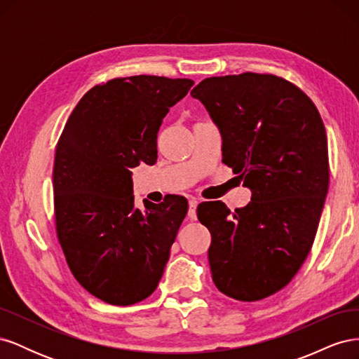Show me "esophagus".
<instances>
[{
	"instance_id": "1",
	"label": "esophagus",
	"mask_w": 359,
	"mask_h": 359,
	"mask_svg": "<svg viewBox=\"0 0 359 359\" xmlns=\"http://www.w3.org/2000/svg\"><path fill=\"white\" fill-rule=\"evenodd\" d=\"M198 203L199 201L196 198H191L189 201V219L190 220H196L198 215H196V208H198Z\"/></svg>"
}]
</instances>
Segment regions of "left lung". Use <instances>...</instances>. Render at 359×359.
I'll return each instance as SVG.
<instances>
[{"label": "left lung", "instance_id": "8db88e82", "mask_svg": "<svg viewBox=\"0 0 359 359\" xmlns=\"http://www.w3.org/2000/svg\"><path fill=\"white\" fill-rule=\"evenodd\" d=\"M191 97L220 130L223 163L252 190L235 212L220 201L198 208L212 281L233 299H264L295 277L316 236L330 184L323 121L307 94L274 74L206 78Z\"/></svg>", "mask_w": 359, "mask_h": 359}]
</instances>
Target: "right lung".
Instances as JSON below:
<instances>
[{
	"instance_id": "add662e5",
	"label": "right lung",
	"mask_w": 359,
	"mask_h": 359,
	"mask_svg": "<svg viewBox=\"0 0 359 359\" xmlns=\"http://www.w3.org/2000/svg\"><path fill=\"white\" fill-rule=\"evenodd\" d=\"M193 83L139 74L95 85L57 144L58 241L79 285L112 306H132L156 290L187 214L182 196L136 208L130 169L156 163L163 118Z\"/></svg>"
}]
</instances>
